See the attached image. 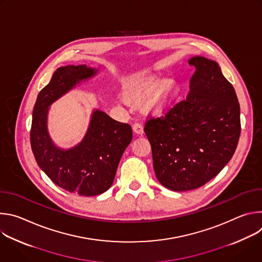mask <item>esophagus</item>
Returning <instances> with one entry per match:
<instances>
[{
	"label": "esophagus",
	"mask_w": 262,
	"mask_h": 262,
	"mask_svg": "<svg viewBox=\"0 0 262 262\" xmlns=\"http://www.w3.org/2000/svg\"><path fill=\"white\" fill-rule=\"evenodd\" d=\"M133 130L136 135H139V136H142L144 134V128L140 123H135L133 125Z\"/></svg>",
	"instance_id": "1"
}]
</instances>
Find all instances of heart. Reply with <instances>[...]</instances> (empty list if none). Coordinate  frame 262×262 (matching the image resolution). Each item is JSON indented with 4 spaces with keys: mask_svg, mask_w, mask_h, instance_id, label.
<instances>
[{
    "mask_svg": "<svg viewBox=\"0 0 262 262\" xmlns=\"http://www.w3.org/2000/svg\"><path fill=\"white\" fill-rule=\"evenodd\" d=\"M177 93L174 81H166L156 76L139 77L125 88L124 96L129 102L144 101V111L154 115H161L171 107Z\"/></svg>",
    "mask_w": 262,
    "mask_h": 262,
    "instance_id": "obj_1",
    "label": "heart"
}]
</instances>
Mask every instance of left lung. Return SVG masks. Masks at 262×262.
Segmentation results:
<instances>
[{
    "label": "left lung",
    "mask_w": 262,
    "mask_h": 262,
    "mask_svg": "<svg viewBox=\"0 0 262 262\" xmlns=\"http://www.w3.org/2000/svg\"><path fill=\"white\" fill-rule=\"evenodd\" d=\"M189 63L195 67L189 95L144 128L157 178L175 192L198 189L216 176L234 155L241 135L237 96L219 64L202 56Z\"/></svg>",
    "instance_id": "obj_1"
}]
</instances>
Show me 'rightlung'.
Here are the masks:
<instances>
[{
	"instance_id": "add662e5",
	"label": "right lung",
	"mask_w": 262,
	"mask_h": 262,
	"mask_svg": "<svg viewBox=\"0 0 262 262\" xmlns=\"http://www.w3.org/2000/svg\"><path fill=\"white\" fill-rule=\"evenodd\" d=\"M97 72L98 69L87 65L59 67L37 96L30 133L32 151L40 169L60 188L86 197L111 188L120 159L132 142V127L94 108L83 140L64 149L51 138L48 116L53 102Z\"/></svg>"
}]
</instances>
